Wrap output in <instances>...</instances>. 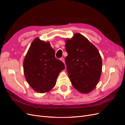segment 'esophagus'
<instances>
[{
	"mask_svg": "<svg viewBox=\"0 0 125 125\" xmlns=\"http://www.w3.org/2000/svg\"><path fill=\"white\" fill-rule=\"evenodd\" d=\"M60 60L65 64V61H64V58H61V59H60Z\"/></svg>",
	"mask_w": 125,
	"mask_h": 125,
	"instance_id": "1",
	"label": "esophagus"
}]
</instances>
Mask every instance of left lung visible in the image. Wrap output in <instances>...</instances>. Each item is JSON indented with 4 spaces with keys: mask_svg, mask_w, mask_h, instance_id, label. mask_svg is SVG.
<instances>
[{
    "mask_svg": "<svg viewBox=\"0 0 125 125\" xmlns=\"http://www.w3.org/2000/svg\"><path fill=\"white\" fill-rule=\"evenodd\" d=\"M65 58L68 76L74 88L82 93L92 91L100 80L102 59L99 52L88 39L75 33L66 40Z\"/></svg>",
    "mask_w": 125,
    "mask_h": 125,
    "instance_id": "1",
    "label": "left lung"
}]
</instances>
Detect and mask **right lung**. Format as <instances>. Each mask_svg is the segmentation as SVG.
<instances>
[{"label": "right lung", "mask_w": 125, "mask_h": 125, "mask_svg": "<svg viewBox=\"0 0 125 125\" xmlns=\"http://www.w3.org/2000/svg\"><path fill=\"white\" fill-rule=\"evenodd\" d=\"M49 42L36 38L33 41L23 62L26 81L37 92H48L53 88L59 73L65 69L64 63L55 57Z\"/></svg>", "instance_id": "obj_1"}]
</instances>
